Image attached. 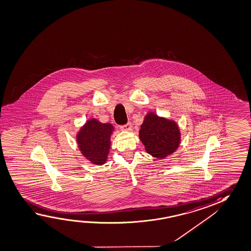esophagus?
<instances>
[{
    "instance_id": "34e87169",
    "label": "esophagus",
    "mask_w": 251,
    "mask_h": 251,
    "mask_svg": "<svg viewBox=\"0 0 251 251\" xmlns=\"http://www.w3.org/2000/svg\"><path fill=\"white\" fill-rule=\"evenodd\" d=\"M122 129H123V130H125V131H131V124L127 123L126 124V125H125V126H122Z\"/></svg>"
}]
</instances>
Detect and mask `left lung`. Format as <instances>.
Masks as SVG:
<instances>
[{
	"instance_id": "8db88e82",
	"label": "left lung",
	"mask_w": 251,
	"mask_h": 251,
	"mask_svg": "<svg viewBox=\"0 0 251 251\" xmlns=\"http://www.w3.org/2000/svg\"><path fill=\"white\" fill-rule=\"evenodd\" d=\"M139 137L146 151L160 159L175 152L180 143V131L176 122L153 112L145 117Z\"/></svg>"
}]
</instances>
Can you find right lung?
<instances>
[{
	"mask_svg": "<svg viewBox=\"0 0 251 251\" xmlns=\"http://www.w3.org/2000/svg\"><path fill=\"white\" fill-rule=\"evenodd\" d=\"M112 124H103L96 119L86 121L76 134V142L82 154L92 164L101 166L107 161L111 148Z\"/></svg>",
	"mask_w": 251,
	"mask_h": 251,
	"instance_id": "right-lung-1",
	"label": "right lung"
}]
</instances>
